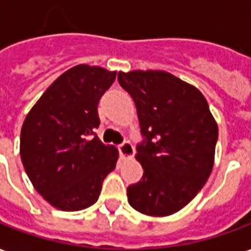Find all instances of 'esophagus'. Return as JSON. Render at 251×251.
I'll return each instance as SVG.
<instances>
[{
  "label": "esophagus",
  "instance_id": "esophagus-1",
  "mask_svg": "<svg viewBox=\"0 0 251 251\" xmlns=\"http://www.w3.org/2000/svg\"><path fill=\"white\" fill-rule=\"evenodd\" d=\"M118 149H120V153H121V157L124 159H129L131 158L133 155H134V148H133V145L130 142H124V144H121L118 146Z\"/></svg>",
  "mask_w": 251,
  "mask_h": 251
}]
</instances>
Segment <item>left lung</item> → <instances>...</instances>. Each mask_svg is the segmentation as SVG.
Instances as JSON below:
<instances>
[{
    "label": "left lung",
    "instance_id": "obj_1",
    "mask_svg": "<svg viewBox=\"0 0 251 251\" xmlns=\"http://www.w3.org/2000/svg\"><path fill=\"white\" fill-rule=\"evenodd\" d=\"M137 109L144 142L140 182L127 187L133 209L150 217L177 213L198 194L214 166L218 126L196 86L163 70L120 72Z\"/></svg>",
    "mask_w": 251,
    "mask_h": 251
}]
</instances>
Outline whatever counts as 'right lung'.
I'll list each match as a JSON object with an SVG mask.
<instances>
[{
    "label": "right lung",
    "mask_w": 251,
    "mask_h": 251,
    "mask_svg": "<svg viewBox=\"0 0 251 251\" xmlns=\"http://www.w3.org/2000/svg\"><path fill=\"white\" fill-rule=\"evenodd\" d=\"M117 72L77 65L59 75L27 113L20 154L24 169L44 200L62 211L96 203L102 182L116 169L118 149L103 145L97 106Z\"/></svg>",
    "instance_id": "add662e5"
}]
</instances>
